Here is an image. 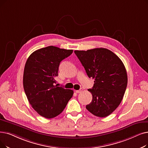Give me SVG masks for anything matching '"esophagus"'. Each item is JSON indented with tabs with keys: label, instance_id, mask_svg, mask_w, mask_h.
I'll return each mask as SVG.
<instances>
[{
	"label": "esophagus",
	"instance_id": "1",
	"mask_svg": "<svg viewBox=\"0 0 148 148\" xmlns=\"http://www.w3.org/2000/svg\"><path fill=\"white\" fill-rule=\"evenodd\" d=\"M82 91H83L82 89H80L79 90H76L75 92H76V93H80L82 92Z\"/></svg>",
	"mask_w": 148,
	"mask_h": 148
}]
</instances>
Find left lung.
Wrapping results in <instances>:
<instances>
[{"label": "left lung", "mask_w": 148, "mask_h": 148, "mask_svg": "<svg viewBox=\"0 0 148 148\" xmlns=\"http://www.w3.org/2000/svg\"><path fill=\"white\" fill-rule=\"evenodd\" d=\"M74 53L88 76L94 79L93 87L88 89L92 100L86 108L95 116H108L120 104L126 91L127 76L124 64L106 48L75 50Z\"/></svg>", "instance_id": "left-lung-1"}]
</instances>
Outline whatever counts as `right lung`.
<instances>
[{"label":"right lung","mask_w":148,"mask_h":148,"mask_svg":"<svg viewBox=\"0 0 148 148\" xmlns=\"http://www.w3.org/2000/svg\"><path fill=\"white\" fill-rule=\"evenodd\" d=\"M73 52L72 49L49 46L35 51L25 63L23 77L25 94L31 106L45 118L59 115L73 97V90L55 85L60 63Z\"/></svg>","instance_id":"1"}]
</instances>
